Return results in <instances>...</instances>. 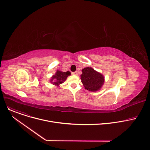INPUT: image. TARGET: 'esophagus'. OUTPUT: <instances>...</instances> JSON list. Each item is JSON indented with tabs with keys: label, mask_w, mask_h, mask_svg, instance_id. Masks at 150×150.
Returning a JSON list of instances; mask_svg holds the SVG:
<instances>
[{
	"label": "esophagus",
	"mask_w": 150,
	"mask_h": 150,
	"mask_svg": "<svg viewBox=\"0 0 150 150\" xmlns=\"http://www.w3.org/2000/svg\"><path fill=\"white\" fill-rule=\"evenodd\" d=\"M72 75H78V72L77 71H75L74 72H72Z\"/></svg>",
	"instance_id": "34e87169"
}]
</instances>
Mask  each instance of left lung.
<instances>
[{
    "label": "left lung",
    "mask_w": 150,
    "mask_h": 150,
    "mask_svg": "<svg viewBox=\"0 0 150 150\" xmlns=\"http://www.w3.org/2000/svg\"><path fill=\"white\" fill-rule=\"evenodd\" d=\"M81 80L85 90L96 92L100 90L104 83V76L91 67L82 69Z\"/></svg>",
    "instance_id": "obj_1"
}]
</instances>
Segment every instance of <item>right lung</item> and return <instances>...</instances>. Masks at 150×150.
Masks as SVG:
<instances>
[{"label": "right lung", "mask_w": 150, "mask_h": 150, "mask_svg": "<svg viewBox=\"0 0 150 150\" xmlns=\"http://www.w3.org/2000/svg\"><path fill=\"white\" fill-rule=\"evenodd\" d=\"M71 72L69 71L62 72L59 70H57L55 74L53 75L50 79V82L56 86L59 87L60 84L65 82L68 76L71 75Z\"/></svg>", "instance_id": "add662e5"}]
</instances>
